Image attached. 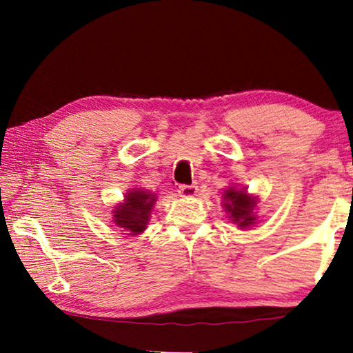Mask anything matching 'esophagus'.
Listing matches in <instances>:
<instances>
[{
  "label": "esophagus",
  "instance_id": "obj_1",
  "mask_svg": "<svg viewBox=\"0 0 353 353\" xmlns=\"http://www.w3.org/2000/svg\"><path fill=\"white\" fill-rule=\"evenodd\" d=\"M178 192H180V194L185 196V197H192V196H196L197 186H194V185H180V188H178Z\"/></svg>",
  "mask_w": 353,
  "mask_h": 353
}]
</instances>
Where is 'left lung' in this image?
<instances>
[{"mask_svg": "<svg viewBox=\"0 0 353 353\" xmlns=\"http://www.w3.org/2000/svg\"><path fill=\"white\" fill-rule=\"evenodd\" d=\"M225 210L230 214V219L238 223L241 228H248L254 225L255 216L252 215L255 202L248 192L243 190H230L225 191Z\"/></svg>", "mask_w": 353, "mask_h": 353, "instance_id": "obj_1", "label": "left lung"}]
</instances>
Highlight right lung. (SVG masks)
I'll list each match as a JSON object with an SVG mask.
<instances>
[{
    "label": "right lung",
    "instance_id": "obj_1",
    "mask_svg": "<svg viewBox=\"0 0 353 353\" xmlns=\"http://www.w3.org/2000/svg\"><path fill=\"white\" fill-rule=\"evenodd\" d=\"M156 201V196L146 191H132L125 196V202L114 210V221L120 228L130 231L128 234H138L146 230L149 214Z\"/></svg>",
    "mask_w": 353,
    "mask_h": 353
}]
</instances>
